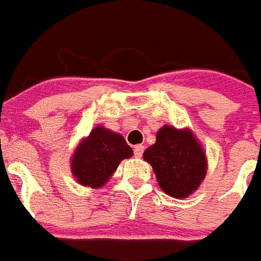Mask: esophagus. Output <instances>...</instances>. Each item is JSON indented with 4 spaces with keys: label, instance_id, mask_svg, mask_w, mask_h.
<instances>
[{
    "label": "esophagus",
    "instance_id": "34e87169",
    "mask_svg": "<svg viewBox=\"0 0 261 261\" xmlns=\"http://www.w3.org/2000/svg\"><path fill=\"white\" fill-rule=\"evenodd\" d=\"M143 150H145V146L143 145H136L135 146V156L136 157H142V154H143Z\"/></svg>",
    "mask_w": 261,
    "mask_h": 261
}]
</instances>
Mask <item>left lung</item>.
<instances>
[{"mask_svg": "<svg viewBox=\"0 0 261 261\" xmlns=\"http://www.w3.org/2000/svg\"><path fill=\"white\" fill-rule=\"evenodd\" d=\"M143 159L153 167L160 188L178 199L197 191L208 170L206 153L190 127H160Z\"/></svg>", "mask_w": 261, "mask_h": 261, "instance_id": "left-lung-1", "label": "left lung"}]
</instances>
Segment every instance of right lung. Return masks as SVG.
<instances>
[{"label": "right lung", "instance_id": "1", "mask_svg": "<svg viewBox=\"0 0 261 261\" xmlns=\"http://www.w3.org/2000/svg\"><path fill=\"white\" fill-rule=\"evenodd\" d=\"M132 156L134 150L122 135L98 125L75 146L70 169L79 184L97 190L110 181L123 159Z\"/></svg>", "mask_w": 261, "mask_h": 261}]
</instances>
